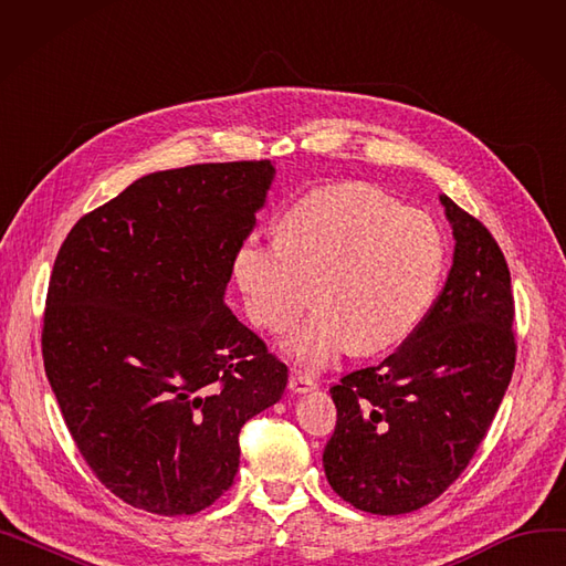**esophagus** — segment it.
Wrapping results in <instances>:
<instances>
[{
  "mask_svg": "<svg viewBox=\"0 0 566 566\" xmlns=\"http://www.w3.org/2000/svg\"><path fill=\"white\" fill-rule=\"evenodd\" d=\"M316 388V380L307 374H293L289 378V390L295 392V395H303V392H310Z\"/></svg>",
  "mask_w": 566,
  "mask_h": 566,
  "instance_id": "34e87169",
  "label": "esophagus"
}]
</instances>
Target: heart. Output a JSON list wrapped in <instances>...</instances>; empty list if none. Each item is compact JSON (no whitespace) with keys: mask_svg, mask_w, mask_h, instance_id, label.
<instances>
[{"mask_svg":"<svg viewBox=\"0 0 566 566\" xmlns=\"http://www.w3.org/2000/svg\"><path fill=\"white\" fill-rule=\"evenodd\" d=\"M444 235L418 208L376 186H321L280 218V238L248 235L233 275L252 323L282 333L312 301L318 307L282 348L321 369L355 346L378 353L408 339L424 321L442 277Z\"/></svg>","mask_w":566,"mask_h":566,"instance_id":"heart-1","label":"heart"}]
</instances>
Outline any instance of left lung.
I'll return each instance as SVG.
<instances>
[{"instance_id": "1", "label": "left lung", "mask_w": 566, "mask_h": 566, "mask_svg": "<svg viewBox=\"0 0 566 566\" xmlns=\"http://www.w3.org/2000/svg\"><path fill=\"white\" fill-rule=\"evenodd\" d=\"M454 261L433 307L380 365L331 388L337 427L323 468L355 510L408 514L433 502L484 440L516 363L514 295L491 231L440 195Z\"/></svg>"}]
</instances>
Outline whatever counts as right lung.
Segmentation results:
<instances>
[{
    "label": "right lung",
    "instance_id": "1",
    "mask_svg": "<svg viewBox=\"0 0 566 566\" xmlns=\"http://www.w3.org/2000/svg\"><path fill=\"white\" fill-rule=\"evenodd\" d=\"M273 176L271 160L142 176L80 218L54 259L45 374L88 468L137 510L213 504L243 424L284 395L286 365L224 305Z\"/></svg>",
    "mask_w": 566,
    "mask_h": 566
}]
</instances>
